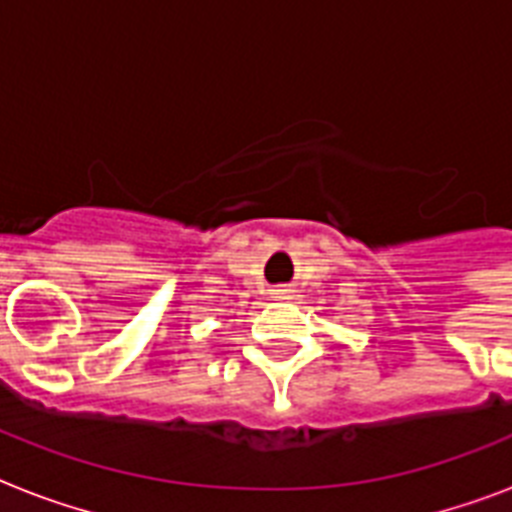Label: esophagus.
<instances>
[{
  "instance_id": "esophagus-1",
  "label": "esophagus",
  "mask_w": 512,
  "mask_h": 512,
  "mask_svg": "<svg viewBox=\"0 0 512 512\" xmlns=\"http://www.w3.org/2000/svg\"><path fill=\"white\" fill-rule=\"evenodd\" d=\"M273 295H276V300H292V297H295V289L279 287V289H273Z\"/></svg>"
}]
</instances>
